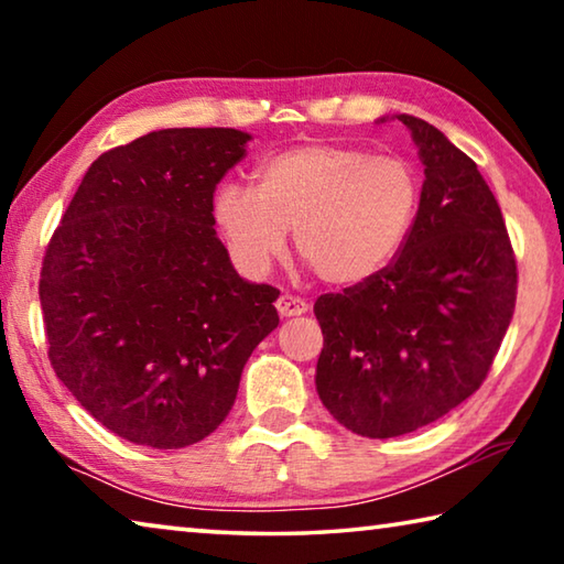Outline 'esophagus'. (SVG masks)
<instances>
[{"instance_id": "obj_1", "label": "esophagus", "mask_w": 564, "mask_h": 564, "mask_svg": "<svg viewBox=\"0 0 564 564\" xmlns=\"http://www.w3.org/2000/svg\"><path fill=\"white\" fill-rule=\"evenodd\" d=\"M275 308H279L281 318H291V316H301V313L308 311V303L299 295H291V293H283L279 301H275Z\"/></svg>"}]
</instances>
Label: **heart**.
<instances>
[{"mask_svg": "<svg viewBox=\"0 0 564 564\" xmlns=\"http://www.w3.org/2000/svg\"><path fill=\"white\" fill-rule=\"evenodd\" d=\"M256 186L216 191L214 218L234 259L261 273L281 259L293 228L299 259L330 285L383 273L413 234L420 176L408 159L305 141L256 166Z\"/></svg>", "mask_w": 564, "mask_h": 564, "instance_id": "heart-1", "label": "heart"}]
</instances>
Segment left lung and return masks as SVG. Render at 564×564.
Here are the masks:
<instances>
[{
    "instance_id": "8db88e82",
    "label": "left lung",
    "mask_w": 564,
    "mask_h": 564,
    "mask_svg": "<svg viewBox=\"0 0 564 564\" xmlns=\"http://www.w3.org/2000/svg\"><path fill=\"white\" fill-rule=\"evenodd\" d=\"M425 166L413 234L383 273L321 295L316 388L362 437H398L470 398L518 301L502 212L475 161L443 131L400 113Z\"/></svg>"
}]
</instances>
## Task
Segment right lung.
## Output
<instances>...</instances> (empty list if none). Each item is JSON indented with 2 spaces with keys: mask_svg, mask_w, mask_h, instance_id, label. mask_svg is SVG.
I'll return each mask as SVG.
<instances>
[{
  "mask_svg": "<svg viewBox=\"0 0 564 564\" xmlns=\"http://www.w3.org/2000/svg\"><path fill=\"white\" fill-rule=\"evenodd\" d=\"M236 129H161L94 161L46 246L40 301L56 378L111 433L176 451L224 423L281 291L234 271L214 191Z\"/></svg>",
  "mask_w": 564,
  "mask_h": 564,
  "instance_id": "1",
  "label": "right lung"
}]
</instances>
